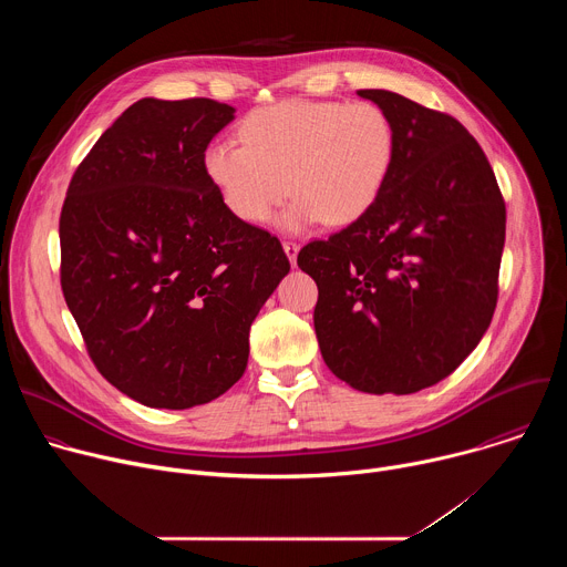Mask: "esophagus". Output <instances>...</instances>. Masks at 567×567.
<instances>
[{
  "label": "esophagus",
  "mask_w": 567,
  "mask_h": 567,
  "mask_svg": "<svg viewBox=\"0 0 567 567\" xmlns=\"http://www.w3.org/2000/svg\"><path fill=\"white\" fill-rule=\"evenodd\" d=\"M282 249H285V254H287L289 262H291V265H296V256H298V249H300L298 241H293V239H285V241H282Z\"/></svg>",
  "instance_id": "esophagus-1"
}]
</instances>
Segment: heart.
Listing matches in <instances>:
<instances>
[{"label":"heart","mask_w":567,"mask_h":567,"mask_svg":"<svg viewBox=\"0 0 567 567\" xmlns=\"http://www.w3.org/2000/svg\"><path fill=\"white\" fill-rule=\"evenodd\" d=\"M239 141L204 152V171L224 206L262 224L296 195L280 226L300 230L320 219L346 226L381 195L394 158V127L374 103L285 101L239 123Z\"/></svg>","instance_id":"1"}]
</instances>
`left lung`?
Here are the masks:
<instances>
[{
    "label": "left lung",
    "instance_id": "left-lung-1",
    "mask_svg": "<svg viewBox=\"0 0 567 567\" xmlns=\"http://www.w3.org/2000/svg\"><path fill=\"white\" fill-rule=\"evenodd\" d=\"M359 96L392 121L388 182L363 217L305 245L298 267L318 287L328 368L361 392L411 394L446 379L487 332L507 210L457 118L385 90Z\"/></svg>",
    "mask_w": 567,
    "mask_h": 567
}]
</instances>
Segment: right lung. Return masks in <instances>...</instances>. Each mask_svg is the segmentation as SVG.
I'll list each match as a JSON object with an SVG mask.
<instances>
[{"label":"right lung","mask_w":567,"mask_h":567,"mask_svg":"<svg viewBox=\"0 0 567 567\" xmlns=\"http://www.w3.org/2000/svg\"><path fill=\"white\" fill-rule=\"evenodd\" d=\"M235 110L143 99L75 168L60 285L96 370L150 409L184 411L247 370L249 330L289 274L280 239L237 219L204 171Z\"/></svg>","instance_id":"obj_1"}]
</instances>
